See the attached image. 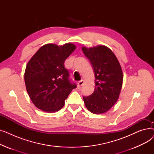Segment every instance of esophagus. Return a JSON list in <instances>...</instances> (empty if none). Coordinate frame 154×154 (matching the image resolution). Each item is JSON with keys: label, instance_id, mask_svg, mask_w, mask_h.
<instances>
[{"label": "esophagus", "instance_id": "esophagus-1", "mask_svg": "<svg viewBox=\"0 0 154 154\" xmlns=\"http://www.w3.org/2000/svg\"><path fill=\"white\" fill-rule=\"evenodd\" d=\"M84 81L83 80H80V81H79V82H77V86H78V87L82 86V85L84 84Z\"/></svg>", "mask_w": 154, "mask_h": 154}]
</instances>
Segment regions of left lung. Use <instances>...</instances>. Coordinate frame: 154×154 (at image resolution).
I'll use <instances>...</instances> for the list:
<instances>
[{
	"instance_id": "left-lung-1",
	"label": "left lung",
	"mask_w": 154,
	"mask_h": 154,
	"mask_svg": "<svg viewBox=\"0 0 154 154\" xmlns=\"http://www.w3.org/2000/svg\"><path fill=\"white\" fill-rule=\"evenodd\" d=\"M95 74V90L83 97L87 109L93 114H103L117 102L123 82V73L115 54L105 45L82 47Z\"/></svg>"
}]
</instances>
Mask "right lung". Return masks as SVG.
Masks as SVG:
<instances>
[{"label": "right lung", "mask_w": 154, "mask_h": 154, "mask_svg": "<svg viewBox=\"0 0 154 154\" xmlns=\"http://www.w3.org/2000/svg\"><path fill=\"white\" fill-rule=\"evenodd\" d=\"M76 47L71 43L58 46L47 44L29 61L24 74L26 89L38 109L52 113L61 109L77 85L69 80L64 62Z\"/></svg>", "instance_id": "right-lung-1"}]
</instances>
